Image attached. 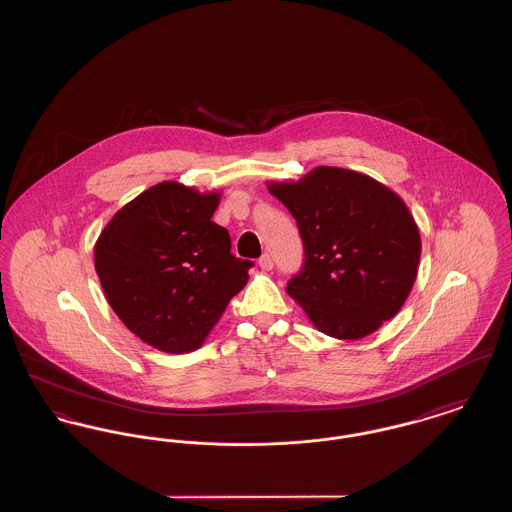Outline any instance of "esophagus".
Instances as JSON below:
<instances>
[{"label":"esophagus","mask_w":512,"mask_h":512,"mask_svg":"<svg viewBox=\"0 0 512 512\" xmlns=\"http://www.w3.org/2000/svg\"><path fill=\"white\" fill-rule=\"evenodd\" d=\"M258 266L264 269V271H269V269L273 268V260H271V256H269V254H264V256L258 260Z\"/></svg>","instance_id":"1"}]
</instances>
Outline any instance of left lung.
I'll return each mask as SVG.
<instances>
[{"mask_svg": "<svg viewBox=\"0 0 512 512\" xmlns=\"http://www.w3.org/2000/svg\"><path fill=\"white\" fill-rule=\"evenodd\" d=\"M268 190L295 216L304 268L287 293L325 335L356 341L395 318L418 275L422 239L403 198L376 179L320 165Z\"/></svg>", "mask_w": 512, "mask_h": 512, "instance_id": "8db88e82", "label": "left lung"}]
</instances>
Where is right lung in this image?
Instances as JSON below:
<instances>
[{"label":"right lung","instance_id":"obj_1","mask_svg":"<svg viewBox=\"0 0 512 512\" xmlns=\"http://www.w3.org/2000/svg\"><path fill=\"white\" fill-rule=\"evenodd\" d=\"M221 192L163 181L125 204L94 244V268L119 320L169 354L200 349L248 281L227 229L212 221Z\"/></svg>","mask_w":512,"mask_h":512}]
</instances>
